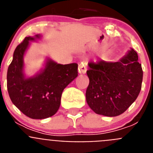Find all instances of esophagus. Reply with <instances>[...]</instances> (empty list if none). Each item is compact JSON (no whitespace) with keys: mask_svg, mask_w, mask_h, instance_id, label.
Listing matches in <instances>:
<instances>
[{"mask_svg":"<svg viewBox=\"0 0 153 153\" xmlns=\"http://www.w3.org/2000/svg\"><path fill=\"white\" fill-rule=\"evenodd\" d=\"M86 69H87V63L86 61L82 62L79 63V67H78V73L81 74H85L86 73Z\"/></svg>","mask_w":153,"mask_h":153,"instance_id":"obj_1","label":"esophagus"}]
</instances>
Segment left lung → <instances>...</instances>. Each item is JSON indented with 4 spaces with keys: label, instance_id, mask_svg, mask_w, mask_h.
Listing matches in <instances>:
<instances>
[{
    "label": "left lung",
    "instance_id": "left-lung-1",
    "mask_svg": "<svg viewBox=\"0 0 153 153\" xmlns=\"http://www.w3.org/2000/svg\"><path fill=\"white\" fill-rule=\"evenodd\" d=\"M88 66L86 100L90 109L106 117L123 113L141 90L143 72L137 53L130 48L118 62L101 60Z\"/></svg>",
    "mask_w": 153,
    "mask_h": 153
}]
</instances>
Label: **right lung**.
<instances>
[{
	"label": "right lung",
	"instance_id": "obj_1",
	"mask_svg": "<svg viewBox=\"0 0 153 153\" xmlns=\"http://www.w3.org/2000/svg\"><path fill=\"white\" fill-rule=\"evenodd\" d=\"M36 34L27 36L13 52L7 75V91L13 105L34 120L51 117L60 108L64 90L78 76L77 63L60 64L47 56L44 67L33 76L27 75L24 56L30 42L41 40Z\"/></svg>",
	"mask_w": 153,
	"mask_h": 153
}]
</instances>
